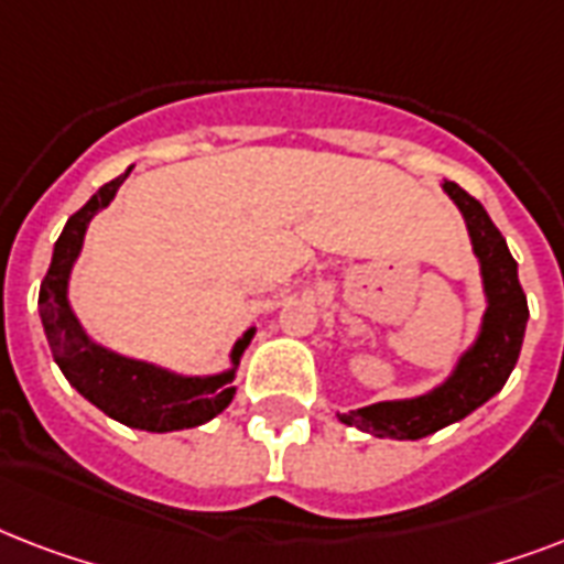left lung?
Segmentation results:
<instances>
[{
  "label": "left lung",
  "mask_w": 564,
  "mask_h": 564,
  "mask_svg": "<svg viewBox=\"0 0 564 564\" xmlns=\"http://www.w3.org/2000/svg\"><path fill=\"white\" fill-rule=\"evenodd\" d=\"M451 202L459 207L471 237V248L480 260L482 292H486V313H482L480 334L471 348L456 360L454 371L445 383L403 401H380L360 410L339 412V421L377 438H424L436 430L465 419L468 412L498 394L516 369L521 343H524L527 295L518 283V263L500 237L489 213L474 195L456 187L454 181L442 184Z\"/></svg>",
  "instance_id": "1"
}]
</instances>
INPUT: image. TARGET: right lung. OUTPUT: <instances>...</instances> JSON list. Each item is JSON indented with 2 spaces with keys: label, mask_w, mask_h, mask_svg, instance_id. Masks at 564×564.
<instances>
[{
  "label": "right lung",
  "mask_w": 564,
  "mask_h": 564,
  "mask_svg": "<svg viewBox=\"0 0 564 564\" xmlns=\"http://www.w3.org/2000/svg\"><path fill=\"white\" fill-rule=\"evenodd\" d=\"M128 172L99 187V193L93 195L82 210L66 219L55 251H52L46 278L40 283V322L46 330L57 369L64 371V377L78 389V394H84L93 406H99L105 415L119 424H128V427L149 430V433L198 427L204 421L216 419L234 401V394H237L234 377H237L242 354L254 339V327H248L234 343L228 371L193 377L161 369L154 362L122 357L105 345L93 343L69 307V274L82 254L87 225L96 213L113 202Z\"/></svg>",
  "instance_id": "1"
}]
</instances>
